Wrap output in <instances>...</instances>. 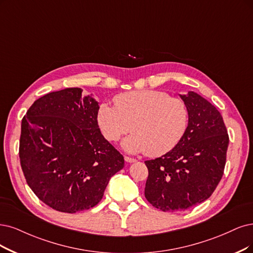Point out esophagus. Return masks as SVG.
<instances>
[{"mask_svg":"<svg viewBox=\"0 0 253 253\" xmlns=\"http://www.w3.org/2000/svg\"><path fill=\"white\" fill-rule=\"evenodd\" d=\"M124 158H125V162H127V163H135L136 162V160H134V158L129 157V156H125Z\"/></svg>","mask_w":253,"mask_h":253,"instance_id":"34e87169","label":"esophagus"}]
</instances>
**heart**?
<instances>
[{"label":"heart","instance_id":"heart-1","mask_svg":"<svg viewBox=\"0 0 253 253\" xmlns=\"http://www.w3.org/2000/svg\"><path fill=\"white\" fill-rule=\"evenodd\" d=\"M115 106L102 103L98 109V124L108 141L116 142L131 130L123 148L129 153L144 152L158 157L180 142L189 122L185 103L161 90H132L120 93ZM132 129H129V126Z\"/></svg>","mask_w":253,"mask_h":253}]
</instances>
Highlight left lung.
Here are the masks:
<instances>
[{
	"label": "left lung",
	"instance_id": "left-lung-1",
	"mask_svg": "<svg viewBox=\"0 0 253 253\" xmlns=\"http://www.w3.org/2000/svg\"><path fill=\"white\" fill-rule=\"evenodd\" d=\"M180 97L189 111L182 138L171 151L145 162V197L163 211L188 210L210 198L226 163L229 137L218 109L194 91Z\"/></svg>",
	"mask_w": 253,
	"mask_h": 253
}]
</instances>
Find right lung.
Instances as JSON below:
<instances>
[{"mask_svg": "<svg viewBox=\"0 0 253 253\" xmlns=\"http://www.w3.org/2000/svg\"><path fill=\"white\" fill-rule=\"evenodd\" d=\"M78 87L37 99L22 120L21 167L48 207L74 213L97 205L124 157L102 135L99 105Z\"/></svg>", "mask_w": 253, "mask_h": 253, "instance_id": "1", "label": "right lung"}]
</instances>
